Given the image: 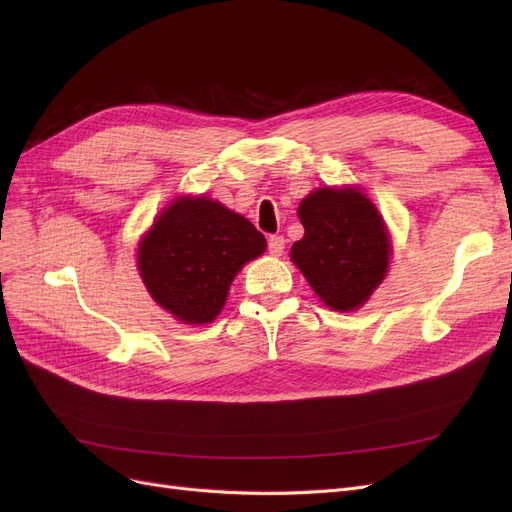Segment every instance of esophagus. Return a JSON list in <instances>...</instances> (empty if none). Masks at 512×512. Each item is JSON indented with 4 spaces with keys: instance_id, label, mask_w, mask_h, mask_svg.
I'll return each instance as SVG.
<instances>
[{
    "instance_id": "1",
    "label": "esophagus",
    "mask_w": 512,
    "mask_h": 512,
    "mask_svg": "<svg viewBox=\"0 0 512 512\" xmlns=\"http://www.w3.org/2000/svg\"><path fill=\"white\" fill-rule=\"evenodd\" d=\"M284 247H286V239H284L282 235L269 237V254H271V256H282Z\"/></svg>"
}]
</instances>
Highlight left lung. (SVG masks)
<instances>
[{
    "mask_svg": "<svg viewBox=\"0 0 512 512\" xmlns=\"http://www.w3.org/2000/svg\"><path fill=\"white\" fill-rule=\"evenodd\" d=\"M305 228L290 258L337 312L359 309L384 280L391 239L376 205L359 188H320L299 205Z\"/></svg>",
    "mask_w": 512,
    "mask_h": 512,
    "instance_id": "8db88e82",
    "label": "left lung"
}]
</instances>
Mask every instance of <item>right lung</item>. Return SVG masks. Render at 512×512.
<instances>
[{"label": "right lung", "instance_id": "1", "mask_svg": "<svg viewBox=\"0 0 512 512\" xmlns=\"http://www.w3.org/2000/svg\"><path fill=\"white\" fill-rule=\"evenodd\" d=\"M267 250L262 232L207 196H181L138 243V271L160 307L185 324L213 322L245 262Z\"/></svg>", "mask_w": 512, "mask_h": 512}]
</instances>
